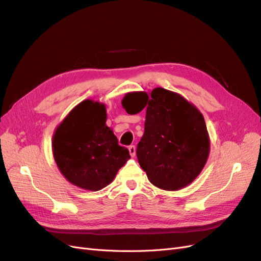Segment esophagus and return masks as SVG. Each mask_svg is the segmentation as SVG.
I'll return each instance as SVG.
<instances>
[{
	"label": "esophagus",
	"instance_id": "obj_1",
	"mask_svg": "<svg viewBox=\"0 0 261 261\" xmlns=\"http://www.w3.org/2000/svg\"><path fill=\"white\" fill-rule=\"evenodd\" d=\"M128 149H129V152H130L131 157H134V156H136V152H137V148H136V146H134V145H131V146H129V147H128Z\"/></svg>",
	"mask_w": 261,
	"mask_h": 261
}]
</instances>
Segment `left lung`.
Wrapping results in <instances>:
<instances>
[{
    "label": "left lung",
    "instance_id": "obj_1",
    "mask_svg": "<svg viewBox=\"0 0 261 261\" xmlns=\"http://www.w3.org/2000/svg\"><path fill=\"white\" fill-rule=\"evenodd\" d=\"M121 105L131 115L146 110L137 156L151 184L169 191L190 185L203 170L211 147L204 117L196 105L161 87L149 94L125 93Z\"/></svg>",
    "mask_w": 261,
    "mask_h": 261
}]
</instances>
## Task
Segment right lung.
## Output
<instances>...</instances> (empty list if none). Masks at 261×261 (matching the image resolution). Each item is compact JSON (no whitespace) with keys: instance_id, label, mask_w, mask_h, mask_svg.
Listing matches in <instances>:
<instances>
[{"instance_id":"add662e5","label":"right lung","mask_w":261,"mask_h":261,"mask_svg":"<svg viewBox=\"0 0 261 261\" xmlns=\"http://www.w3.org/2000/svg\"><path fill=\"white\" fill-rule=\"evenodd\" d=\"M106 119L105 104L87 99L74 106L55 130V162L64 178L76 187L103 189L130 159L129 150L118 145Z\"/></svg>"}]
</instances>
